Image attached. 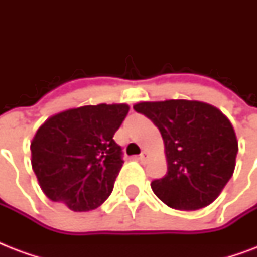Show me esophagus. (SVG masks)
I'll use <instances>...</instances> for the list:
<instances>
[{"label": "esophagus", "instance_id": "obj_1", "mask_svg": "<svg viewBox=\"0 0 257 257\" xmlns=\"http://www.w3.org/2000/svg\"><path fill=\"white\" fill-rule=\"evenodd\" d=\"M147 159H148V155H147L145 152H143L140 156H139V160H140V163H143V164H144V163H147Z\"/></svg>", "mask_w": 257, "mask_h": 257}]
</instances>
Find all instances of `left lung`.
<instances>
[{
    "label": "left lung",
    "mask_w": 257,
    "mask_h": 257,
    "mask_svg": "<svg viewBox=\"0 0 257 257\" xmlns=\"http://www.w3.org/2000/svg\"><path fill=\"white\" fill-rule=\"evenodd\" d=\"M160 131L168 172L152 191L168 207L195 211L220 195L235 171L237 140L229 120L205 102L168 100L133 106Z\"/></svg>",
    "instance_id": "1"
}]
</instances>
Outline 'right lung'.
<instances>
[{
  "label": "right lung",
  "mask_w": 257,
  "mask_h": 257,
  "mask_svg": "<svg viewBox=\"0 0 257 257\" xmlns=\"http://www.w3.org/2000/svg\"><path fill=\"white\" fill-rule=\"evenodd\" d=\"M128 112L126 104L86 105L40 126L30 145L32 167L52 201L88 212L108 199L124 163L113 136Z\"/></svg>",
  "instance_id": "right-lung-1"
}]
</instances>
